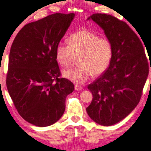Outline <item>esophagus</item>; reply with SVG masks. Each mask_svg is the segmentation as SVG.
Returning <instances> with one entry per match:
<instances>
[{"mask_svg":"<svg viewBox=\"0 0 151 151\" xmlns=\"http://www.w3.org/2000/svg\"><path fill=\"white\" fill-rule=\"evenodd\" d=\"M74 88H75L76 91H80L82 89V86L80 85L76 84L75 86H74Z\"/></svg>","mask_w":151,"mask_h":151,"instance_id":"1","label":"esophagus"}]
</instances>
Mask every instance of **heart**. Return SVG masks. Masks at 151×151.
<instances>
[{
	"label": "heart",
	"mask_w": 151,
	"mask_h": 151,
	"mask_svg": "<svg viewBox=\"0 0 151 151\" xmlns=\"http://www.w3.org/2000/svg\"><path fill=\"white\" fill-rule=\"evenodd\" d=\"M68 44L57 46L56 59L63 68L71 66L77 58L78 65L63 71V75L75 83H83L91 75L96 77L103 74L111 64L114 47L111 40L89 30L71 34Z\"/></svg>",
	"instance_id": "b5f03b06"
}]
</instances>
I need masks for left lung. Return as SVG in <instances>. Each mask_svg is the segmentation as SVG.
I'll return each instance as SVG.
<instances>
[{
	"label": "left lung",
	"mask_w": 151,
	"mask_h": 151,
	"mask_svg": "<svg viewBox=\"0 0 151 151\" xmlns=\"http://www.w3.org/2000/svg\"><path fill=\"white\" fill-rule=\"evenodd\" d=\"M89 19L103 29L113 44L114 55L108 69L88 86L93 99L86 111L95 122L110 126L126 117L139 102L151 71V59L149 57L148 60L141 40L125 22L101 13Z\"/></svg>",
	"instance_id": "1"
}]
</instances>
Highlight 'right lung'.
<instances>
[{
    "instance_id": "add662e5",
    "label": "right lung",
    "mask_w": 151,
    "mask_h": 151,
    "mask_svg": "<svg viewBox=\"0 0 151 151\" xmlns=\"http://www.w3.org/2000/svg\"><path fill=\"white\" fill-rule=\"evenodd\" d=\"M74 13H55L25 25L11 46L6 87L14 107L26 121L46 127L59 120L74 84L61 78L56 47Z\"/></svg>"
}]
</instances>
